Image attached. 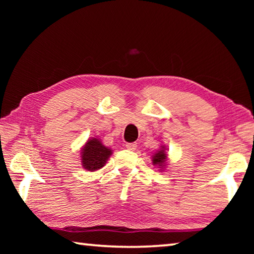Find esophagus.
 <instances>
[{
    "label": "esophagus",
    "instance_id": "obj_1",
    "mask_svg": "<svg viewBox=\"0 0 254 254\" xmlns=\"http://www.w3.org/2000/svg\"><path fill=\"white\" fill-rule=\"evenodd\" d=\"M136 143H127L126 144V148L127 149V150H131V151H134V150L136 149Z\"/></svg>",
    "mask_w": 254,
    "mask_h": 254
}]
</instances>
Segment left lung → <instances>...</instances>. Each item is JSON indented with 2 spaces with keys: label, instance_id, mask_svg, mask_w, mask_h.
Wrapping results in <instances>:
<instances>
[{
  "label": "left lung",
  "instance_id": "obj_1",
  "mask_svg": "<svg viewBox=\"0 0 254 254\" xmlns=\"http://www.w3.org/2000/svg\"><path fill=\"white\" fill-rule=\"evenodd\" d=\"M166 148L161 147L158 152H156L152 156V163L153 166H158L159 168H162L163 166H166V160H167V153H166ZM161 170V169H160Z\"/></svg>",
  "mask_w": 254,
  "mask_h": 254
}]
</instances>
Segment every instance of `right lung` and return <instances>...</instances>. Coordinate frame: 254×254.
I'll return each mask as SVG.
<instances>
[{
    "label": "right lung",
    "instance_id": "right-lung-1",
    "mask_svg": "<svg viewBox=\"0 0 254 254\" xmlns=\"http://www.w3.org/2000/svg\"><path fill=\"white\" fill-rule=\"evenodd\" d=\"M111 154V149L106 148L96 137H93L81 149V163L86 170L95 171L105 166Z\"/></svg>",
    "mask_w": 254,
    "mask_h": 254
}]
</instances>
